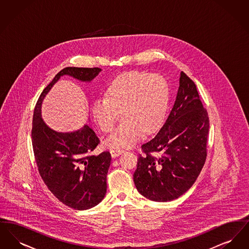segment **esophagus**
I'll return each mask as SVG.
<instances>
[{"instance_id":"esophagus-1","label":"esophagus","mask_w":249,"mask_h":249,"mask_svg":"<svg viewBox=\"0 0 249 249\" xmlns=\"http://www.w3.org/2000/svg\"><path fill=\"white\" fill-rule=\"evenodd\" d=\"M123 152H124V150H123V149H119V148H115V149H111V150H110V153H111V156H112L113 158L118 157L119 155L122 154Z\"/></svg>"}]
</instances>
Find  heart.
<instances>
[{
	"instance_id": "1",
	"label": "heart",
	"mask_w": 249,
	"mask_h": 249,
	"mask_svg": "<svg viewBox=\"0 0 249 249\" xmlns=\"http://www.w3.org/2000/svg\"><path fill=\"white\" fill-rule=\"evenodd\" d=\"M168 97V85L162 76L147 71H127L109 83L105 99L95 101L91 114L101 130L109 133L120 113L123 120L107 143L112 147H129L138 142L142 134L158 130L165 115Z\"/></svg>"
}]
</instances>
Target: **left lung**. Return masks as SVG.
Returning <instances> with one entry per match:
<instances>
[{
  "label": "left lung",
  "mask_w": 249,
  "mask_h": 249,
  "mask_svg": "<svg viewBox=\"0 0 249 249\" xmlns=\"http://www.w3.org/2000/svg\"><path fill=\"white\" fill-rule=\"evenodd\" d=\"M209 117L195 83L181 71L177 99L152 139L142 143L133 181L154 201L178 199L199 177L207 156Z\"/></svg>",
  "instance_id": "left-lung-1"
}]
</instances>
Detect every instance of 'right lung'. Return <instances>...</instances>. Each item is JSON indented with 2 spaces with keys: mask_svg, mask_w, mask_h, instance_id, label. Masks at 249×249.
Masks as SVG:
<instances>
[{
  "mask_svg": "<svg viewBox=\"0 0 249 249\" xmlns=\"http://www.w3.org/2000/svg\"><path fill=\"white\" fill-rule=\"evenodd\" d=\"M100 71L98 67L62 69L45 88L34 112L32 142L39 174L52 194L75 210L92 208L105 198L111 154H93L100 140L89 125L73 132L51 130L41 118V105L60 76L91 81Z\"/></svg>",
  "mask_w": 249,
  "mask_h": 249,
  "instance_id": "add662e5",
  "label": "right lung"
}]
</instances>
